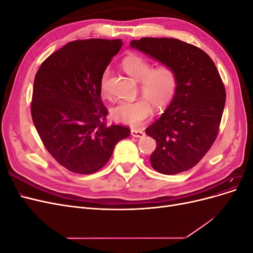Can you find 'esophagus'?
I'll list each match as a JSON object with an SVG mask.
<instances>
[{"label": "esophagus", "mask_w": 253, "mask_h": 253, "mask_svg": "<svg viewBox=\"0 0 253 253\" xmlns=\"http://www.w3.org/2000/svg\"><path fill=\"white\" fill-rule=\"evenodd\" d=\"M131 135L133 137H137V138H142V137H144V133L142 131H140V129H135V128H132L131 129Z\"/></svg>", "instance_id": "34e87169"}]
</instances>
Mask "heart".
<instances>
[{"label":"heart","mask_w":253,"mask_h":253,"mask_svg":"<svg viewBox=\"0 0 253 253\" xmlns=\"http://www.w3.org/2000/svg\"><path fill=\"white\" fill-rule=\"evenodd\" d=\"M122 68L133 79L140 82V91L144 98L135 101H121L113 106L112 117L122 124L139 126L153 114V104L163 110L174 99L178 88V74L170 64L153 67L150 60L141 56H128L122 61ZM109 72L101 79V90L106 94Z\"/></svg>","instance_id":"obj_1"}]
</instances>
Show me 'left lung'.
<instances>
[{
	"label": "left lung",
	"mask_w": 253,
	"mask_h": 253,
	"mask_svg": "<svg viewBox=\"0 0 253 253\" xmlns=\"http://www.w3.org/2000/svg\"><path fill=\"white\" fill-rule=\"evenodd\" d=\"M129 44L178 74L171 104L145 133L157 143L150 158L153 169L166 175L188 171L201 162L219 132L226 90L217 68L203 49L177 39L141 38Z\"/></svg>",
	"instance_id": "8db88e82"
}]
</instances>
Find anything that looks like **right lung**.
Here are the masks:
<instances>
[{"label":"right lung","mask_w":253,"mask_h":253,"mask_svg":"<svg viewBox=\"0 0 253 253\" xmlns=\"http://www.w3.org/2000/svg\"><path fill=\"white\" fill-rule=\"evenodd\" d=\"M122 46L120 39L67 43L38 70L30 112L49 154L68 171L91 174L111 158L115 145L129 136L122 125H108L101 79Z\"/></svg>","instance_id":"obj_1"}]
</instances>
